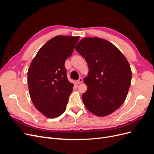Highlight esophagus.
Here are the masks:
<instances>
[{"label": "esophagus", "instance_id": "obj_1", "mask_svg": "<svg viewBox=\"0 0 154 154\" xmlns=\"http://www.w3.org/2000/svg\"><path fill=\"white\" fill-rule=\"evenodd\" d=\"M83 82V79L82 78H79V80L76 81V83L77 84H80V83H82Z\"/></svg>", "mask_w": 154, "mask_h": 154}]
</instances>
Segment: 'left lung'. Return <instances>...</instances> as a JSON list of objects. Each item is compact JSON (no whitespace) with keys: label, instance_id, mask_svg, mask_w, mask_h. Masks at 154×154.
Listing matches in <instances>:
<instances>
[{"label":"left lung","instance_id":"left-lung-1","mask_svg":"<svg viewBox=\"0 0 154 154\" xmlns=\"http://www.w3.org/2000/svg\"><path fill=\"white\" fill-rule=\"evenodd\" d=\"M75 49L88 67L83 80L87 90L82 94L85 107L100 117L114 112L124 103L131 83L127 58L114 44L97 37L82 39Z\"/></svg>","mask_w":154,"mask_h":154}]
</instances>
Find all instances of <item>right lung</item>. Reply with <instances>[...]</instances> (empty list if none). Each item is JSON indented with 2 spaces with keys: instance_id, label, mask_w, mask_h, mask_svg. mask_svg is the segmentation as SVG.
Returning <instances> with one entry per match:
<instances>
[{
  "instance_id": "obj_1",
  "label": "right lung",
  "mask_w": 154,
  "mask_h": 154,
  "mask_svg": "<svg viewBox=\"0 0 154 154\" xmlns=\"http://www.w3.org/2000/svg\"><path fill=\"white\" fill-rule=\"evenodd\" d=\"M79 36H56L47 42L32 60L27 84L35 108L48 118L66 109L74 84L67 80L65 62L71 57Z\"/></svg>"
}]
</instances>
